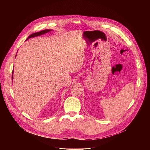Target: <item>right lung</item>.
Instances as JSON below:
<instances>
[{"label": "right lung", "instance_id": "add662e5", "mask_svg": "<svg viewBox=\"0 0 150 150\" xmlns=\"http://www.w3.org/2000/svg\"><path fill=\"white\" fill-rule=\"evenodd\" d=\"M51 30H49V29H45V30H43L42 31H40V32H36V33H32L29 36H28V38H27V39L26 40H27L28 39H30V38H34V37H36V36H40L42 35H44L46 33H48L49 32H50ZM13 72H14V70H13V72H12V80L13 79Z\"/></svg>", "mask_w": 150, "mask_h": 150}]
</instances>
